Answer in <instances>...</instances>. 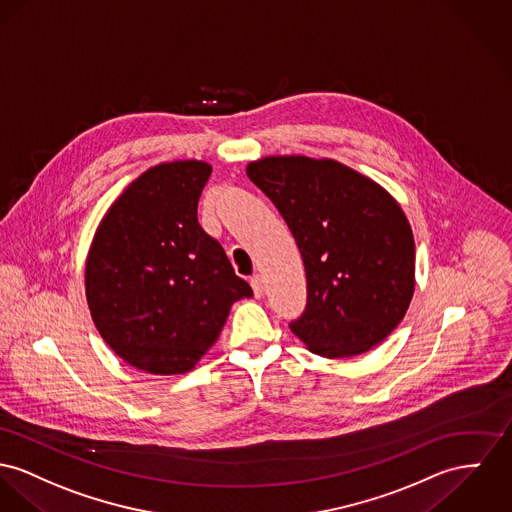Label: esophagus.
I'll return each instance as SVG.
<instances>
[{"label": "esophagus", "mask_w": 512, "mask_h": 512, "mask_svg": "<svg viewBox=\"0 0 512 512\" xmlns=\"http://www.w3.org/2000/svg\"><path fill=\"white\" fill-rule=\"evenodd\" d=\"M251 288H253L255 296H257V298H261V296H263V292H265V282H263V276H251Z\"/></svg>", "instance_id": "obj_1"}]
</instances>
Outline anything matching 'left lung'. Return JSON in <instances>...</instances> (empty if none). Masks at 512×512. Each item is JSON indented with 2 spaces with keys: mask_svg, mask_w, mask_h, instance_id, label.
<instances>
[{
  "mask_svg": "<svg viewBox=\"0 0 512 512\" xmlns=\"http://www.w3.org/2000/svg\"><path fill=\"white\" fill-rule=\"evenodd\" d=\"M247 177L276 206L302 253L308 302L290 329L327 358L366 353L409 308L415 241L380 185L353 169L304 156L265 158Z\"/></svg>",
  "mask_w": 512,
  "mask_h": 512,
  "instance_id": "obj_1",
  "label": "left lung"
}]
</instances>
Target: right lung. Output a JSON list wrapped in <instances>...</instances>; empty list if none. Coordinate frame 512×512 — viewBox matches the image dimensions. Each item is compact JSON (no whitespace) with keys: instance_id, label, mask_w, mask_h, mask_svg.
I'll return each instance as SVG.
<instances>
[{"instance_id":"obj_1","label":"right lung","mask_w":512,"mask_h":512,"mask_svg":"<svg viewBox=\"0 0 512 512\" xmlns=\"http://www.w3.org/2000/svg\"><path fill=\"white\" fill-rule=\"evenodd\" d=\"M204 161L161 163L138 177L93 239L85 292L115 353L150 374L191 370L218 339L230 306L253 296L198 224Z\"/></svg>"}]
</instances>
